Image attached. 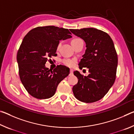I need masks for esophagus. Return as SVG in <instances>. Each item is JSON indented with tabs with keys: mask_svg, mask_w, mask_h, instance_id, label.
Listing matches in <instances>:
<instances>
[{
	"mask_svg": "<svg viewBox=\"0 0 134 134\" xmlns=\"http://www.w3.org/2000/svg\"><path fill=\"white\" fill-rule=\"evenodd\" d=\"M72 74H73V70H72V69H70V74H69V75H70V76H71V75H72Z\"/></svg>",
	"mask_w": 134,
	"mask_h": 134,
	"instance_id": "esophagus-1",
	"label": "esophagus"
}]
</instances>
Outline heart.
Listing matches in <instances>:
<instances>
[{"label":"heart","instance_id":"b5f03b06","mask_svg":"<svg viewBox=\"0 0 134 134\" xmlns=\"http://www.w3.org/2000/svg\"><path fill=\"white\" fill-rule=\"evenodd\" d=\"M80 40H81V39H80V38H74V39H72L71 40V44L72 45H74V44H76L77 42ZM61 45H62V42L58 43V44L57 45V50H58V49H60ZM63 63H64V64L67 65L68 67H72L75 65L76 63V60H74V59H65V60H63Z\"/></svg>","mask_w":134,"mask_h":134}]
</instances>
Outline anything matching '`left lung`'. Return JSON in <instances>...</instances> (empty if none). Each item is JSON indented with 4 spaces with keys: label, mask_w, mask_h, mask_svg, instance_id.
<instances>
[{
    "label": "left lung",
    "mask_w": 134,
    "mask_h": 134,
    "mask_svg": "<svg viewBox=\"0 0 134 134\" xmlns=\"http://www.w3.org/2000/svg\"><path fill=\"white\" fill-rule=\"evenodd\" d=\"M86 42V49L79 63V68L89 69L84 76L78 71L74 74L78 82L72 87L74 96L85 103H93L105 96L116 79L118 55L112 38L105 32L93 28L70 29Z\"/></svg>",
    "instance_id": "obj_1"
}]
</instances>
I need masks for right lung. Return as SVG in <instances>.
Instances as JSON below:
<instances>
[{
    "label": "right lung",
    "mask_w": 134,
    "mask_h": 134,
    "mask_svg": "<svg viewBox=\"0 0 134 134\" xmlns=\"http://www.w3.org/2000/svg\"><path fill=\"white\" fill-rule=\"evenodd\" d=\"M68 29L55 26H38L25 36L17 53L20 79L26 91L38 99L50 98L70 69L60 65L52 71L45 67L48 58L56 56L60 40L71 36Z\"/></svg>",
    "instance_id": "obj_1"
}]
</instances>
